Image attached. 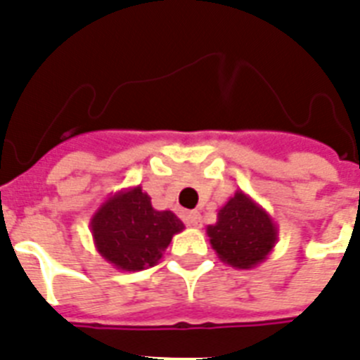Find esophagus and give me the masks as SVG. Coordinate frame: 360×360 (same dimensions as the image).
I'll return each instance as SVG.
<instances>
[{
	"label": "esophagus",
	"mask_w": 360,
	"mask_h": 360,
	"mask_svg": "<svg viewBox=\"0 0 360 360\" xmlns=\"http://www.w3.org/2000/svg\"><path fill=\"white\" fill-rule=\"evenodd\" d=\"M185 222L191 228H200L202 226V214L198 213V211H191V213L185 214Z\"/></svg>",
	"instance_id": "34e87169"
}]
</instances>
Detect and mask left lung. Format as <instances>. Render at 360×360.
<instances>
[{
  "instance_id": "left-lung-1",
  "label": "left lung",
  "mask_w": 360,
  "mask_h": 360,
  "mask_svg": "<svg viewBox=\"0 0 360 360\" xmlns=\"http://www.w3.org/2000/svg\"><path fill=\"white\" fill-rule=\"evenodd\" d=\"M207 237L220 262L236 269H252L273 252L278 226L259 203L237 191L219 209L217 224L207 226Z\"/></svg>"
}]
</instances>
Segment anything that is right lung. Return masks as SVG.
I'll list each match as a JSON object with an SVG mask.
<instances>
[{"label":"right lung","mask_w":360,"mask_h":360,"mask_svg":"<svg viewBox=\"0 0 360 360\" xmlns=\"http://www.w3.org/2000/svg\"><path fill=\"white\" fill-rule=\"evenodd\" d=\"M93 243L115 269L136 273L160 262L164 250L185 224L172 211H157L141 186L115 192L89 220Z\"/></svg>","instance_id":"add662e5"}]
</instances>
